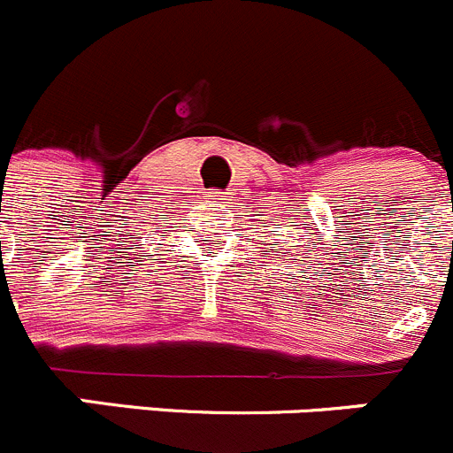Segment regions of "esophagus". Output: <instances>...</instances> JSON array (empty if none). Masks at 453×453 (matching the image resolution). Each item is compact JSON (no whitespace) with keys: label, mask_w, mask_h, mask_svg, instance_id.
<instances>
[{"label":"esophagus","mask_w":453,"mask_h":453,"mask_svg":"<svg viewBox=\"0 0 453 453\" xmlns=\"http://www.w3.org/2000/svg\"><path fill=\"white\" fill-rule=\"evenodd\" d=\"M204 200L211 202L213 206H226V193L218 191V188H211L204 193Z\"/></svg>","instance_id":"1"}]
</instances>
